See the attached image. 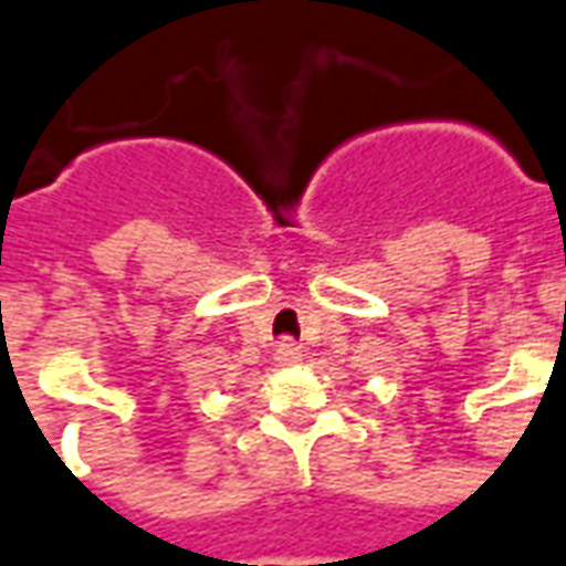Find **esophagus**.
<instances>
[{"mask_svg": "<svg viewBox=\"0 0 566 566\" xmlns=\"http://www.w3.org/2000/svg\"><path fill=\"white\" fill-rule=\"evenodd\" d=\"M275 359H279L282 366H294V363L303 359V350H300V345H296L294 338H282V342L275 345Z\"/></svg>", "mask_w": 566, "mask_h": 566, "instance_id": "obj_1", "label": "esophagus"}]
</instances>
